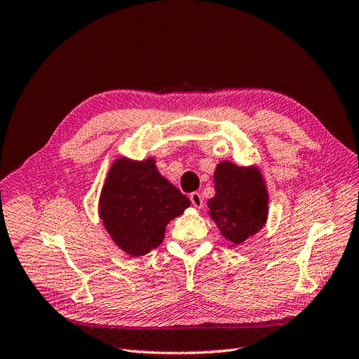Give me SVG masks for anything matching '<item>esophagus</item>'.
Segmentation results:
<instances>
[{"label": "esophagus", "mask_w": 359, "mask_h": 359, "mask_svg": "<svg viewBox=\"0 0 359 359\" xmlns=\"http://www.w3.org/2000/svg\"><path fill=\"white\" fill-rule=\"evenodd\" d=\"M189 200H191L192 206H196L197 209H200L201 206H203V198H201L200 192H192V194H189Z\"/></svg>", "instance_id": "esophagus-1"}]
</instances>
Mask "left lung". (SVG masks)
<instances>
[{"instance_id":"1","label":"left lung","mask_w":359,"mask_h":359,"mask_svg":"<svg viewBox=\"0 0 359 359\" xmlns=\"http://www.w3.org/2000/svg\"><path fill=\"white\" fill-rule=\"evenodd\" d=\"M215 196L208 201L209 215L219 232L233 244H241L265 224L269 194L258 168L222 162L215 170Z\"/></svg>"}]
</instances>
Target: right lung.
Masks as SVG:
<instances>
[{
  "instance_id": "right-lung-1",
  "label": "right lung",
  "mask_w": 359,
  "mask_h": 359,
  "mask_svg": "<svg viewBox=\"0 0 359 359\" xmlns=\"http://www.w3.org/2000/svg\"><path fill=\"white\" fill-rule=\"evenodd\" d=\"M153 158L118 159L100 196V218L114 243L132 256L158 247L165 227L191 206L189 198L156 170Z\"/></svg>"
}]
</instances>
